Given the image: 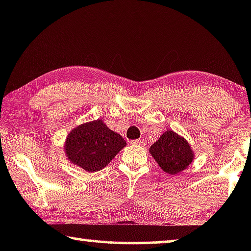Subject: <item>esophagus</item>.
<instances>
[{
    "instance_id": "obj_1",
    "label": "esophagus",
    "mask_w": 251,
    "mask_h": 251,
    "mask_svg": "<svg viewBox=\"0 0 251 251\" xmlns=\"http://www.w3.org/2000/svg\"><path fill=\"white\" fill-rule=\"evenodd\" d=\"M131 145H139V146H145L146 143L145 141H143V139H134V141H131Z\"/></svg>"
}]
</instances>
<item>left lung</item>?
<instances>
[{"label":"left lung","mask_w":251,"mask_h":251,"mask_svg":"<svg viewBox=\"0 0 251 251\" xmlns=\"http://www.w3.org/2000/svg\"><path fill=\"white\" fill-rule=\"evenodd\" d=\"M151 155L165 173L176 175L193 163L194 151L189 143L174 130H166L150 147Z\"/></svg>","instance_id":"8db88e82"}]
</instances>
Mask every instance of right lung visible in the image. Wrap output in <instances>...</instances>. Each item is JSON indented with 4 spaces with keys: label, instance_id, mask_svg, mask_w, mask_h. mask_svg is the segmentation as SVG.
Listing matches in <instances>:
<instances>
[{
    "label": "right lung",
    "instance_id": "right-lung-1",
    "mask_svg": "<svg viewBox=\"0 0 251 251\" xmlns=\"http://www.w3.org/2000/svg\"><path fill=\"white\" fill-rule=\"evenodd\" d=\"M125 146L120 134L96 120L75 127L67 135L64 151L72 164L93 173L106 167Z\"/></svg>",
    "mask_w": 251,
    "mask_h": 251
}]
</instances>
